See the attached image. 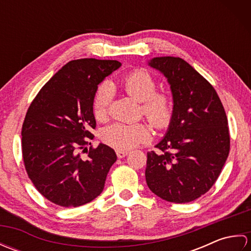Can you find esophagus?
<instances>
[{
    "instance_id": "1",
    "label": "esophagus",
    "mask_w": 251,
    "mask_h": 251,
    "mask_svg": "<svg viewBox=\"0 0 251 251\" xmlns=\"http://www.w3.org/2000/svg\"><path fill=\"white\" fill-rule=\"evenodd\" d=\"M127 154H128V152L127 151H123V150H116V155H117V157L119 158H123V157H125Z\"/></svg>"
}]
</instances>
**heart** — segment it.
Instances as JSON below:
<instances>
[{
	"label": "heart",
	"instance_id": "obj_1",
	"mask_svg": "<svg viewBox=\"0 0 251 251\" xmlns=\"http://www.w3.org/2000/svg\"><path fill=\"white\" fill-rule=\"evenodd\" d=\"M124 86L128 95L142 102L143 114L155 128H167L174 116L173 100L167 94L155 93L157 84L150 73L143 69L130 72L124 79ZM113 96L114 86L111 82L105 81L98 87L93 103L94 114L98 120L108 114ZM102 139L117 150H130L150 141L151 130L142 123H115L103 130Z\"/></svg>",
	"mask_w": 251,
	"mask_h": 251
}]
</instances>
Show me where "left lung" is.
Returning a JSON list of instances; mask_svg holds the SVG:
<instances>
[{"mask_svg": "<svg viewBox=\"0 0 251 251\" xmlns=\"http://www.w3.org/2000/svg\"><path fill=\"white\" fill-rule=\"evenodd\" d=\"M148 65L170 85L174 116L156 148L148 152L146 180L154 194L182 204L215 184L230 151L225 108L211 84L179 57H155Z\"/></svg>", "mask_w": 251, "mask_h": 251, "instance_id": "left-lung-1", "label": "left lung"}]
</instances>
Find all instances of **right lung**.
<instances>
[{
	"label": "right lung",
	"instance_id": "add662e5",
	"mask_svg": "<svg viewBox=\"0 0 251 251\" xmlns=\"http://www.w3.org/2000/svg\"><path fill=\"white\" fill-rule=\"evenodd\" d=\"M121 66L95 58L69 61L29 106L21 130L25 167L36 190L56 205L82 206L104 188L116 154L103 143L89 150L86 146L94 138L98 85ZM82 150L88 153L85 159Z\"/></svg>",
	"mask_w": 251,
	"mask_h": 251
}]
</instances>
